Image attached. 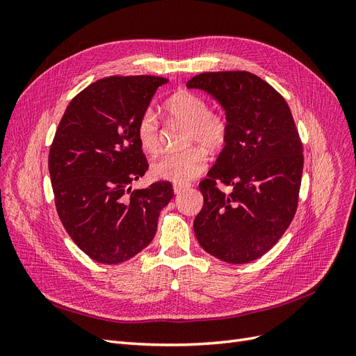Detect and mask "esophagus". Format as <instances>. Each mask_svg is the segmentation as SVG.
Segmentation results:
<instances>
[{"label":"esophagus","mask_w":356,"mask_h":356,"mask_svg":"<svg viewBox=\"0 0 356 356\" xmlns=\"http://www.w3.org/2000/svg\"><path fill=\"white\" fill-rule=\"evenodd\" d=\"M186 188H188V184H175L174 186V193H175V195H179V193L184 191Z\"/></svg>","instance_id":"1"}]
</instances>
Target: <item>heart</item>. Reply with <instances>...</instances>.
I'll list each match as a JSON object with an SVG mask.
<instances>
[{
  "instance_id": "obj_1",
  "label": "heart",
  "mask_w": 356,
  "mask_h": 356,
  "mask_svg": "<svg viewBox=\"0 0 356 356\" xmlns=\"http://www.w3.org/2000/svg\"><path fill=\"white\" fill-rule=\"evenodd\" d=\"M163 108L170 120L187 124L184 144H200L203 148L215 152L221 148L229 135V122L224 114L211 111L203 96L181 90L165 102ZM136 138L144 152L154 154L160 148V124L153 110H145L136 123ZM208 159L200 147H188L177 153H166L157 157L153 165V175L186 184L199 177L207 168Z\"/></svg>"
}]
</instances>
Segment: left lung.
<instances>
[{
    "label": "left lung",
    "instance_id": "obj_1",
    "mask_svg": "<svg viewBox=\"0 0 356 356\" xmlns=\"http://www.w3.org/2000/svg\"><path fill=\"white\" fill-rule=\"evenodd\" d=\"M187 88L208 92L229 122L222 152L199 184L196 238L221 261H254L282 238L297 211L303 145L293 114L281 93L248 71L203 72ZM218 181L234 190L221 192Z\"/></svg>",
    "mask_w": 356,
    "mask_h": 356
}]
</instances>
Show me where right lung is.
I'll use <instances>...</instances> for the list:
<instances>
[{
	"label": "right lung",
	"mask_w": 356,
	"mask_h": 356,
	"mask_svg": "<svg viewBox=\"0 0 356 356\" xmlns=\"http://www.w3.org/2000/svg\"><path fill=\"white\" fill-rule=\"evenodd\" d=\"M166 83L154 75L95 81L72 98L53 138L49 172L58 215L74 243L98 263L118 264L141 252L174 197L169 181L131 187L148 169L138 118Z\"/></svg>",
	"instance_id": "obj_1"
}]
</instances>
